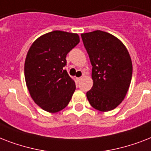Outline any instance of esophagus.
Segmentation results:
<instances>
[{
	"instance_id": "esophagus-1",
	"label": "esophagus",
	"mask_w": 151,
	"mask_h": 151,
	"mask_svg": "<svg viewBox=\"0 0 151 151\" xmlns=\"http://www.w3.org/2000/svg\"><path fill=\"white\" fill-rule=\"evenodd\" d=\"M81 78H82L81 77V78H77V81H80L81 80Z\"/></svg>"
}]
</instances>
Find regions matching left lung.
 <instances>
[{
	"instance_id": "1",
	"label": "left lung",
	"mask_w": 151,
	"mask_h": 151,
	"mask_svg": "<svg viewBox=\"0 0 151 151\" xmlns=\"http://www.w3.org/2000/svg\"><path fill=\"white\" fill-rule=\"evenodd\" d=\"M84 46L92 66L93 86L88 100L99 111H110L124 99L132 75L129 53L119 39L106 32L81 34Z\"/></svg>"
}]
</instances>
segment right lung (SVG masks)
<instances>
[{"label":"right lung","instance_id":"1","mask_svg":"<svg viewBox=\"0 0 151 151\" xmlns=\"http://www.w3.org/2000/svg\"><path fill=\"white\" fill-rule=\"evenodd\" d=\"M79 42L78 34L55 30L38 37L27 52L24 65L27 88L44 110L59 112L70 103L76 85L63 67L66 55Z\"/></svg>","mask_w":151,"mask_h":151}]
</instances>
